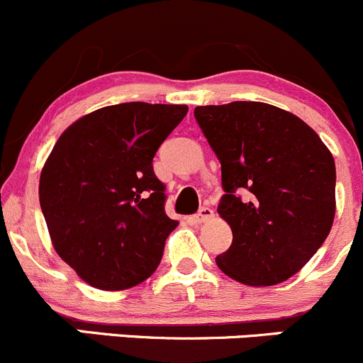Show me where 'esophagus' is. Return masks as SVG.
Masks as SVG:
<instances>
[{
    "label": "esophagus",
    "instance_id": "esophagus-1",
    "mask_svg": "<svg viewBox=\"0 0 363 363\" xmlns=\"http://www.w3.org/2000/svg\"><path fill=\"white\" fill-rule=\"evenodd\" d=\"M211 217H213V210H211V208H208V206H203L199 211H197L196 215H194V220L199 222V224H201V222H208Z\"/></svg>",
    "mask_w": 363,
    "mask_h": 363
}]
</instances>
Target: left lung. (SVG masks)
I'll use <instances>...</instances> for the list:
<instances>
[{"instance_id": "obj_1", "label": "left lung", "mask_w": 363, "mask_h": 363, "mask_svg": "<svg viewBox=\"0 0 363 363\" xmlns=\"http://www.w3.org/2000/svg\"><path fill=\"white\" fill-rule=\"evenodd\" d=\"M194 116L220 162L217 211L233 231L217 267L247 286L288 281L332 229V153L305 121L270 104L199 106Z\"/></svg>"}]
</instances>
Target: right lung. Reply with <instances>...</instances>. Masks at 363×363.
I'll use <instances>...</instances> for the list:
<instances>
[{
    "label": "right lung",
    "instance_id": "1",
    "mask_svg": "<svg viewBox=\"0 0 363 363\" xmlns=\"http://www.w3.org/2000/svg\"><path fill=\"white\" fill-rule=\"evenodd\" d=\"M189 107L127 102L96 109L56 141L40 174V208L58 256L93 288L121 291L159 267L178 225L153 157Z\"/></svg>",
    "mask_w": 363,
    "mask_h": 363
}]
</instances>
